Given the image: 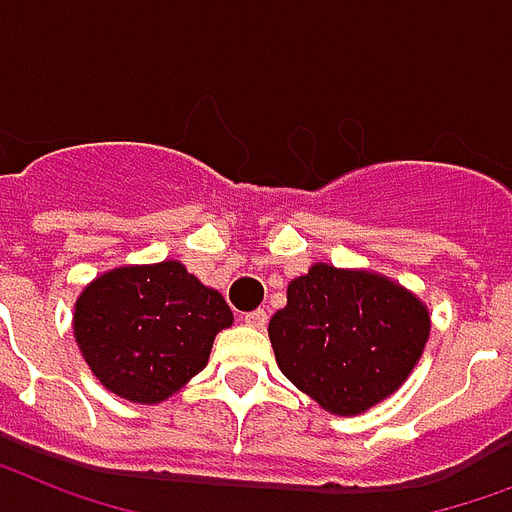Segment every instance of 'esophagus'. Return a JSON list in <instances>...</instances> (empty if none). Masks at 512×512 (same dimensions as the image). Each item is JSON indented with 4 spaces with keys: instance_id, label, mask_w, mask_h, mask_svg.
<instances>
[{
    "instance_id": "1",
    "label": "esophagus",
    "mask_w": 512,
    "mask_h": 512,
    "mask_svg": "<svg viewBox=\"0 0 512 512\" xmlns=\"http://www.w3.org/2000/svg\"><path fill=\"white\" fill-rule=\"evenodd\" d=\"M245 324L264 329L267 326V310H251V313H245Z\"/></svg>"
}]
</instances>
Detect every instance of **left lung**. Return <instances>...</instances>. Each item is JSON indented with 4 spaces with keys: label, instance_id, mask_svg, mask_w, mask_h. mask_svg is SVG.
<instances>
[{
    "label": "left lung",
    "instance_id": "8db88e82",
    "mask_svg": "<svg viewBox=\"0 0 512 512\" xmlns=\"http://www.w3.org/2000/svg\"><path fill=\"white\" fill-rule=\"evenodd\" d=\"M426 337L429 313L410 291L329 264L291 280L286 307L270 318L283 375L337 416L364 413L394 394Z\"/></svg>",
    "mask_w": 512,
    "mask_h": 512
}]
</instances>
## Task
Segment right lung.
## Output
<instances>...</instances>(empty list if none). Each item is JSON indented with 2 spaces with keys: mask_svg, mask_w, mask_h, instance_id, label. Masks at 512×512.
Listing matches in <instances>:
<instances>
[{
  "mask_svg": "<svg viewBox=\"0 0 512 512\" xmlns=\"http://www.w3.org/2000/svg\"><path fill=\"white\" fill-rule=\"evenodd\" d=\"M232 310L180 261L118 267L96 278L75 305V340L99 383L129 402L175 394L210 359Z\"/></svg>",
  "mask_w": 512,
  "mask_h": 512,
  "instance_id": "obj_1",
  "label": "right lung"
}]
</instances>
